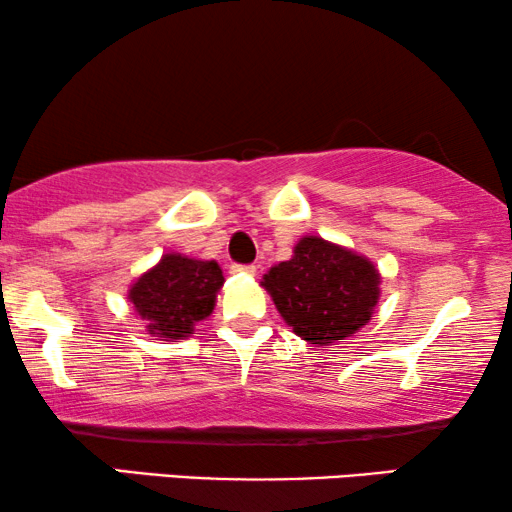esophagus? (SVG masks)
<instances>
[{"instance_id":"obj_1","label":"esophagus","mask_w":512,"mask_h":512,"mask_svg":"<svg viewBox=\"0 0 512 512\" xmlns=\"http://www.w3.org/2000/svg\"><path fill=\"white\" fill-rule=\"evenodd\" d=\"M233 275H256V265H233Z\"/></svg>"}]
</instances>
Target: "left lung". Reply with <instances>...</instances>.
<instances>
[{
    "label": "left lung",
    "mask_w": 512,
    "mask_h": 512,
    "mask_svg": "<svg viewBox=\"0 0 512 512\" xmlns=\"http://www.w3.org/2000/svg\"><path fill=\"white\" fill-rule=\"evenodd\" d=\"M380 282L370 258L319 235H305L289 261L263 275L261 286L298 338L328 347L368 324L380 300Z\"/></svg>",
    "instance_id": "8db88e82"
}]
</instances>
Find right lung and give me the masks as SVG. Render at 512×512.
<instances>
[{"instance_id":"add662e5","label":"right lung","mask_w":512,"mask_h":512,"mask_svg":"<svg viewBox=\"0 0 512 512\" xmlns=\"http://www.w3.org/2000/svg\"><path fill=\"white\" fill-rule=\"evenodd\" d=\"M223 282L216 261L172 251L130 284L128 300L153 338L179 342L191 338L198 321L214 312Z\"/></svg>"}]
</instances>
